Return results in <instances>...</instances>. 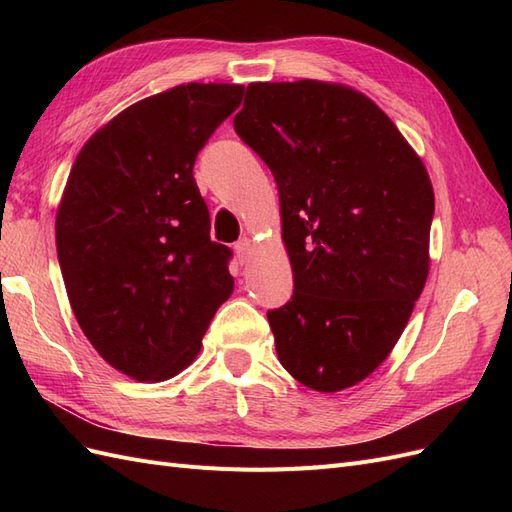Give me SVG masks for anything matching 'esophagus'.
I'll list each match as a JSON object with an SVG mask.
<instances>
[{
    "label": "esophagus",
    "instance_id": "obj_1",
    "mask_svg": "<svg viewBox=\"0 0 512 512\" xmlns=\"http://www.w3.org/2000/svg\"><path fill=\"white\" fill-rule=\"evenodd\" d=\"M250 252H252V241L247 237H243L235 243V254H237L241 265H243V262H247V258H250Z\"/></svg>",
    "mask_w": 512,
    "mask_h": 512
}]
</instances>
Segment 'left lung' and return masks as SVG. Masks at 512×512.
<instances>
[{
  "label": "left lung",
  "mask_w": 512,
  "mask_h": 512,
  "mask_svg": "<svg viewBox=\"0 0 512 512\" xmlns=\"http://www.w3.org/2000/svg\"><path fill=\"white\" fill-rule=\"evenodd\" d=\"M235 132L282 205L294 292L269 309L290 376L335 393L365 380L404 333L429 273L433 188L395 123L322 81L252 83Z\"/></svg>",
  "instance_id": "left-lung-1"
}]
</instances>
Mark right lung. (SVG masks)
<instances>
[{
	"instance_id": "obj_1",
	"label": "right lung",
	"mask_w": 512,
	"mask_h": 512,
	"mask_svg": "<svg viewBox=\"0 0 512 512\" xmlns=\"http://www.w3.org/2000/svg\"><path fill=\"white\" fill-rule=\"evenodd\" d=\"M241 98L226 83L145 98L91 136L70 170L55 222L68 299L91 346L134 380L188 367L235 286L194 162Z\"/></svg>"
}]
</instances>
